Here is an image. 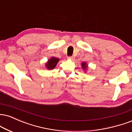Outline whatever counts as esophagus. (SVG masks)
<instances>
[{"label":"esophagus","mask_w":132,"mask_h":132,"mask_svg":"<svg viewBox=\"0 0 132 132\" xmlns=\"http://www.w3.org/2000/svg\"><path fill=\"white\" fill-rule=\"evenodd\" d=\"M68 58V59H69V60H74V58H74V56H69Z\"/></svg>","instance_id":"34e87169"}]
</instances>
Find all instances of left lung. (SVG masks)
I'll return each instance as SVG.
<instances>
[{
	"label": "left lung",
	"mask_w": 132,
	"mask_h": 132,
	"mask_svg": "<svg viewBox=\"0 0 132 132\" xmlns=\"http://www.w3.org/2000/svg\"><path fill=\"white\" fill-rule=\"evenodd\" d=\"M82 68H83V69H84V70H86L87 68V64L86 63H82Z\"/></svg>",
	"instance_id": "obj_1"
}]
</instances>
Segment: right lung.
<instances>
[{"mask_svg": "<svg viewBox=\"0 0 132 132\" xmlns=\"http://www.w3.org/2000/svg\"><path fill=\"white\" fill-rule=\"evenodd\" d=\"M59 59L57 58H55V57H52L50 60H48V61H47V63H46V68L48 69H53L55 68V66H56L57 63L59 61Z\"/></svg>", "mask_w": 132, "mask_h": 132, "instance_id": "1", "label": "right lung"}]
</instances>
